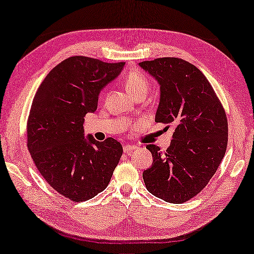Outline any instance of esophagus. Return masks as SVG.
Returning <instances> with one entry per match:
<instances>
[{
    "label": "esophagus",
    "instance_id": "1",
    "mask_svg": "<svg viewBox=\"0 0 254 254\" xmlns=\"http://www.w3.org/2000/svg\"><path fill=\"white\" fill-rule=\"evenodd\" d=\"M135 148H136V145H134V144H127V145H125V146H124V152L125 153H130L131 151H134Z\"/></svg>",
    "mask_w": 254,
    "mask_h": 254
}]
</instances>
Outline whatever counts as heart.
I'll return each instance as SVG.
<instances>
[{"instance_id":"heart-1","label":"heart","mask_w":254,"mask_h":254,"mask_svg":"<svg viewBox=\"0 0 254 254\" xmlns=\"http://www.w3.org/2000/svg\"><path fill=\"white\" fill-rule=\"evenodd\" d=\"M126 88L131 95L146 92L148 89L147 78L140 72H130L126 77Z\"/></svg>"}]
</instances>
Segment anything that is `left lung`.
Instances as JSON below:
<instances>
[{
    "mask_svg": "<svg viewBox=\"0 0 254 254\" xmlns=\"http://www.w3.org/2000/svg\"><path fill=\"white\" fill-rule=\"evenodd\" d=\"M139 66L160 85L155 122L176 125L164 153L146 146L153 164L143 172L145 186L166 202H186L205 188L225 155L226 114L208 80L189 62L163 57Z\"/></svg>",
    "mask_w": 254,
    "mask_h": 254,
    "instance_id": "obj_1",
    "label": "left lung"
}]
</instances>
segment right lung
<instances>
[{
  "label": "right lung",
  "instance_id": "1",
  "mask_svg": "<svg viewBox=\"0 0 254 254\" xmlns=\"http://www.w3.org/2000/svg\"><path fill=\"white\" fill-rule=\"evenodd\" d=\"M125 63L73 56L55 66L33 98L27 125L28 149L47 184L73 201H85L109 185L123 154L117 140L84 135L83 123L99 94Z\"/></svg>",
  "mask_w": 254,
  "mask_h": 254
}]
</instances>
